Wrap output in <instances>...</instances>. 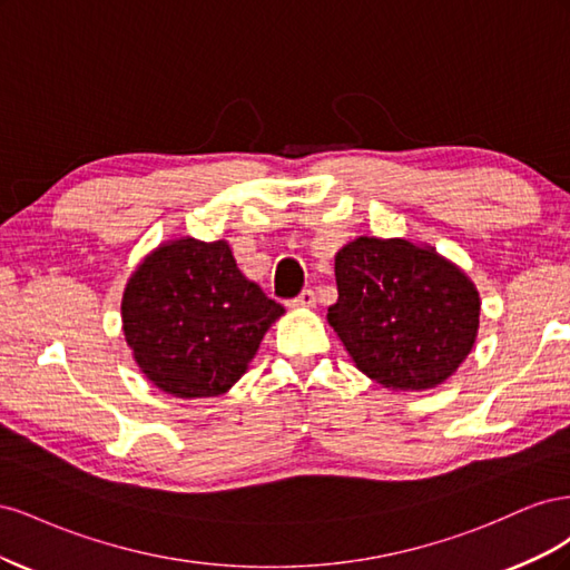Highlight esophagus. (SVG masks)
I'll return each mask as SVG.
<instances>
[{
    "instance_id": "1",
    "label": "esophagus",
    "mask_w": 570,
    "mask_h": 570,
    "mask_svg": "<svg viewBox=\"0 0 570 570\" xmlns=\"http://www.w3.org/2000/svg\"><path fill=\"white\" fill-rule=\"evenodd\" d=\"M289 304L292 306H302V308H314L316 306V292L314 289H304Z\"/></svg>"
}]
</instances>
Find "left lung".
Segmentation results:
<instances>
[{"instance_id":"obj_1","label":"left lung","mask_w":570,"mask_h":570,"mask_svg":"<svg viewBox=\"0 0 570 570\" xmlns=\"http://www.w3.org/2000/svg\"><path fill=\"white\" fill-rule=\"evenodd\" d=\"M335 281L327 323L354 366L383 387L433 390L471 354L478 287L435 247L361 235L335 254Z\"/></svg>"}]
</instances>
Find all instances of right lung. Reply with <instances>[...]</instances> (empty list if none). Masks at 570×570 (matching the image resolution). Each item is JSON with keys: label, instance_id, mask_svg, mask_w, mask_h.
Returning a JSON list of instances; mask_svg holds the SVG:
<instances>
[{"label": "right lung", "instance_id": "1", "mask_svg": "<svg viewBox=\"0 0 570 570\" xmlns=\"http://www.w3.org/2000/svg\"><path fill=\"white\" fill-rule=\"evenodd\" d=\"M283 314L237 268L226 239L161 243L137 264L120 299L137 368L178 400L226 394Z\"/></svg>", "mask_w": 570, "mask_h": 570}]
</instances>
